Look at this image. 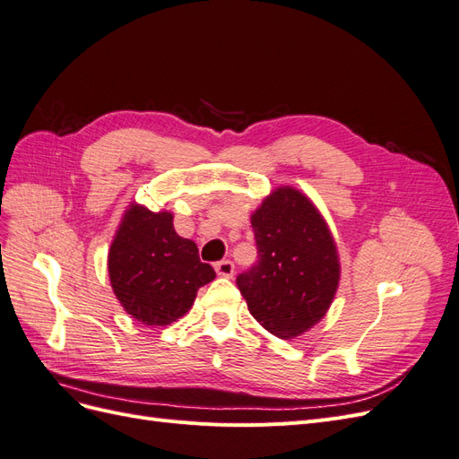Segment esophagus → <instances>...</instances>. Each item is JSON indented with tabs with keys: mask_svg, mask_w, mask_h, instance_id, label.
Returning a JSON list of instances; mask_svg holds the SVG:
<instances>
[{
	"mask_svg": "<svg viewBox=\"0 0 459 459\" xmlns=\"http://www.w3.org/2000/svg\"><path fill=\"white\" fill-rule=\"evenodd\" d=\"M214 270H216V273L221 275V277H231L235 266H233L231 260H220V262L214 264Z\"/></svg>",
	"mask_w": 459,
	"mask_h": 459,
	"instance_id": "1",
	"label": "esophagus"
}]
</instances>
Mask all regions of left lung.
I'll return each instance as SVG.
<instances>
[{"mask_svg": "<svg viewBox=\"0 0 459 459\" xmlns=\"http://www.w3.org/2000/svg\"><path fill=\"white\" fill-rule=\"evenodd\" d=\"M251 224L258 260L238 275V287L264 329L295 339L325 316L337 293V245L312 201L287 186L262 201Z\"/></svg>", "mask_w": 459, "mask_h": 459, "instance_id": "8db88e82", "label": "left lung"}]
</instances>
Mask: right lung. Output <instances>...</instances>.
Segmentation results:
<instances>
[{
	"label": "right lung",
	"instance_id": "add662e5",
	"mask_svg": "<svg viewBox=\"0 0 459 459\" xmlns=\"http://www.w3.org/2000/svg\"><path fill=\"white\" fill-rule=\"evenodd\" d=\"M166 211L130 204L108 251L110 285L122 308L143 325H169L195 302L216 272L197 245L179 238Z\"/></svg>",
	"mask_w": 459,
	"mask_h": 459
}]
</instances>
